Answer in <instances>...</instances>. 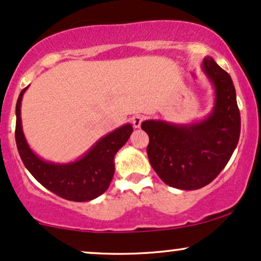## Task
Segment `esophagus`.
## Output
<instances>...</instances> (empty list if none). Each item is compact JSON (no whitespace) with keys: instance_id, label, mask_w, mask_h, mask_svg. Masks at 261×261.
<instances>
[{"instance_id":"esophagus-1","label":"esophagus","mask_w":261,"mask_h":261,"mask_svg":"<svg viewBox=\"0 0 261 261\" xmlns=\"http://www.w3.org/2000/svg\"><path fill=\"white\" fill-rule=\"evenodd\" d=\"M143 119H144L143 116H140V115H134L133 117L130 118L132 124H133V127H134V128H139L140 125H142Z\"/></svg>"}]
</instances>
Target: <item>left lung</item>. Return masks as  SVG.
Listing matches in <instances>:
<instances>
[{
  "mask_svg": "<svg viewBox=\"0 0 261 261\" xmlns=\"http://www.w3.org/2000/svg\"><path fill=\"white\" fill-rule=\"evenodd\" d=\"M201 69L215 91L206 117L188 124L148 119L142 129L149 136L146 148L151 167L166 183L183 191L203 188L216 178L233 154L241 133V113L231 76L204 57Z\"/></svg>",
  "mask_w": 261,
  "mask_h": 261,
  "instance_id": "left-lung-1",
  "label": "left lung"
}]
</instances>
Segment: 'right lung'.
<instances>
[{
	"label": "right lung",
	"mask_w": 261,
	"mask_h": 261,
	"mask_svg": "<svg viewBox=\"0 0 261 261\" xmlns=\"http://www.w3.org/2000/svg\"><path fill=\"white\" fill-rule=\"evenodd\" d=\"M28 88L21 90L15 106V142L24 166L40 185L67 200L89 201L100 197L111 183L115 156L129 139L133 132L132 124H123L107 133L74 161L66 164L46 161L33 151L24 136L20 107Z\"/></svg>",
	"instance_id": "right-lung-1"
}]
</instances>
